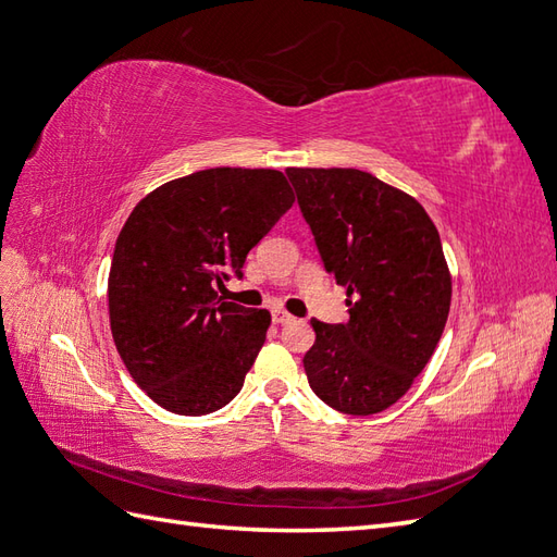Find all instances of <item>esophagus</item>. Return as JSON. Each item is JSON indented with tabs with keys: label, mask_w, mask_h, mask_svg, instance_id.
<instances>
[{
	"label": "esophagus",
	"mask_w": 557,
	"mask_h": 557,
	"mask_svg": "<svg viewBox=\"0 0 557 557\" xmlns=\"http://www.w3.org/2000/svg\"><path fill=\"white\" fill-rule=\"evenodd\" d=\"M294 318L287 313V310H282V308H275L273 310V322L275 325H287V322H292Z\"/></svg>",
	"instance_id": "34e87169"
}]
</instances>
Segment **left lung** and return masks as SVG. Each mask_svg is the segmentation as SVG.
Segmentation results:
<instances>
[{"mask_svg": "<svg viewBox=\"0 0 557 557\" xmlns=\"http://www.w3.org/2000/svg\"><path fill=\"white\" fill-rule=\"evenodd\" d=\"M320 261L346 287L348 320H310V389L346 416H374L430 363L450 308L442 239L406 191L356 168H287Z\"/></svg>", "mask_w": 557, "mask_h": 557, "instance_id": "left-lung-1", "label": "left lung"}]
</instances>
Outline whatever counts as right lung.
Returning a JSON list of instances; mask_svg holds the SVG:
<instances>
[{
  "mask_svg": "<svg viewBox=\"0 0 557 557\" xmlns=\"http://www.w3.org/2000/svg\"><path fill=\"white\" fill-rule=\"evenodd\" d=\"M280 171L209 168L141 199L115 239L109 273L113 342L153 404L209 416L239 394L265 342L268 310L218 296L292 209Z\"/></svg>",
  "mask_w": 557,
  "mask_h": 557,
  "instance_id": "1",
  "label": "right lung"
}]
</instances>
